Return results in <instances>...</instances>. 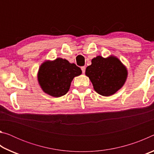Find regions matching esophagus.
I'll return each instance as SVG.
<instances>
[{"mask_svg": "<svg viewBox=\"0 0 154 154\" xmlns=\"http://www.w3.org/2000/svg\"><path fill=\"white\" fill-rule=\"evenodd\" d=\"M82 72L83 73H85V66H82Z\"/></svg>", "mask_w": 154, "mask_h": 154, "instance_id": "obj_1", "label": "esophagus"}]
</instances>
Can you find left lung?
Returning <instances> with one entry per match:
<instances>
[{"instance_id":"left-lung-1","label":"left lung","mask_w":154,"mask_h":154,"mask_svg":"<svg viewBox=\"0 0 154 154\" xmlns=\"http://www.w3.org/2000/svg\"><path fill=\"white\" fill-rule=\"evenodd\" d=\"M96 92L103 96L114 94L123 87L128 77L126 66L116 56L107 58L98 56L92 60V64L85 69Z\"/></svg>"}]
</instances>
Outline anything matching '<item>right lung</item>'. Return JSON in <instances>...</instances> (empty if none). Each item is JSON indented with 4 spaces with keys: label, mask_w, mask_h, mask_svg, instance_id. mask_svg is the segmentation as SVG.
<instances>
[{
    "label": "right lung",
    "mask_w": 154,
    "mask_h": 154,
    "mask_svg": "<svg viewBox=\"0 0 154 154\" xmlns=\"http://www.w3.org/2000/svg\"><path fill=\"white\" fill-rule=\"evenodd\" d=\"M82 73V70L75 64L58 58L54 60H45L41 64L37 79L45 94L53 97H60L69 92L74 77Z\"/></svg>",
    "instance_id": "right-lung-1"
}]
</instances>
